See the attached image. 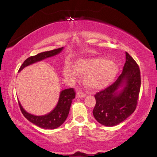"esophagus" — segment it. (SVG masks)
I'll return each instance as SVG.
<instances>
[{
	"instance_id": "esophagus-1",
	"label": "esophagus",
	"mask_w": 157,
	"mask_h": 157,
	"mask_svg": "<svg viewBox=\"0 0 157 157\" xmlns=\"http://www.w3.org/2000/svg\"><path fill=\"white\" fill-rule=\"evenodd\" d=\"M85 94L82 92V91L81 90H79V91H77V98H84V97H85Z\"/></svg>"
}]
</instances>
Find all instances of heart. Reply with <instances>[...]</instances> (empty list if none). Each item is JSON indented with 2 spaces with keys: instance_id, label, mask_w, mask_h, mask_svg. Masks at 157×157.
Returning <instances> with one entry per match:
<instances>
[{
  "instance_id": "obj_1",
  "label": "heart",
  "mask_w": 157,
  "mask_h": 157,
  "mask_svg": "<svg viewBox=\"0 0 157 157\" xmlns=\"http://www.w3.org/2000/svg\"><path fill=\"white\" fill-rule=\"evenodd\" d=\"M117 67L113 62L103 58H84L78 59L73 67L69 63L64 68L67 78L76 79L79 74L84 75L86 86L93 90H99L108 86L117 75Z\"/></svg>"
}]
</instances>
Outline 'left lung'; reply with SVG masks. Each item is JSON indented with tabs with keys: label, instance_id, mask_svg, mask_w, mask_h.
<instances>
[{
	"label": "left lung",
	"instance_id": "obj_1",
	"mask_svg": "<svg viewBox=\"0 0 157 157\" xmlns=\"http://www.w3.org/2000/svg\"><path fill=\"white\" fill-rule=\"evenodd\" d=\"M123 71L110 86L95 95L96 104L93 116L99 124L116 126L135 110L141 88V74L138 64L126 52ZM123 87L121 91L119 88Z\"/></svg>",
	"mask_w": 157,
	"mask_h": 157
}]
</instances>
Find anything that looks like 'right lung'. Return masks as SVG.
<instances>
[{"label":"right lung","mask_w":157,"mask_h":157,"mask_svg":"<svg viewBox=\"0 0 157 157\" xmlns=\"http://www.w3.org/2000/svg\"><path fill=\"white\" fill-rule=\"evenodd\" d=\"M62 49H63V47L49 51H45V52L37 54L36 56L29 57L22 63L18 70V72L30 64L57 55V54L60 53ZM75 98V92L73 88L63 90L61 91L58 104H57L56 108L51 113H48L47 115L42 116L31 115L23 109L19 101L18 104L22 115L31 123L36 125L37 126L40 128H45V129H55V128L60 126L67 119L68 115H69L72 100Z\"/></svg>","instance_id":"1"}]
</instances>
